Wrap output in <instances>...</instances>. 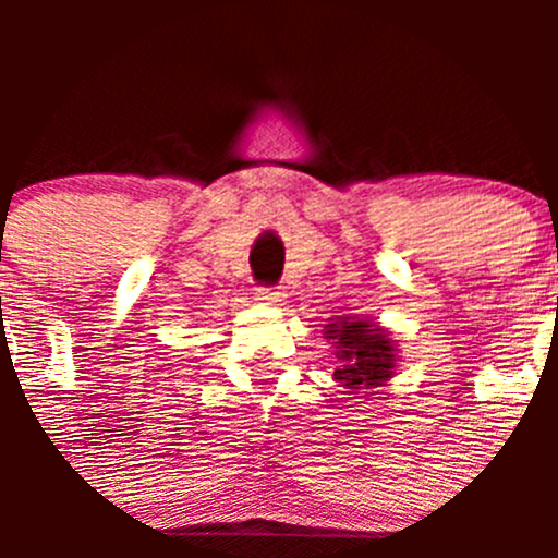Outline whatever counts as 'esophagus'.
<instances>
[{
	"instance_id": "obj_1",
	"label": "esophagus",
	"mask_w": 558,
	"mask_h": 558,
	"mask_svg": "<svg viewBox=\"0 0 558 558\" xmlns=\"http://www.w3.org/2000/svg\"><path fill=\"white\" fill-rule=\"evenodd\" d=\"M280 291H275V289H258L256 291V300H258V305H278V302H283L280 300Z\"/></svg>"
}]
</instances>
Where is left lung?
<instances>
[{
	"label": "left lung",
	"mask_w": 558,
	"mask_h": 558,
	"mask_svg": "<svg viewBox=\"0 0 558 558\" xmlns=\"http://www.w3.org/2000/svg\"><path fill=\"white\" fill-rule=\"evenodd\" d=\"M324 337L335 348V380L345 393H369L388 386L397 375V345L391 331L378 320L359 318V315H337L324 326Z\"/></svg>",
	"instance_id": "obj_1"
}]
</instances>
